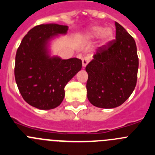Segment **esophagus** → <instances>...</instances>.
Instances as JSON below:
<instances>
[{"label": "esophagus", "instance_id": "1", "mask_svg": "<svg viewBox=\"0 0 155 155\" xmlns=\"http://www.w3.org/2000/svg\"><path fill=\"white\" fill-rule=\"evenodd\" d=\"M81 61H82V67L84 68L87 65V64L89 63L90 59L88 57H83L81 58Z\"/></svg>", "mask_w": 155, "mask_h": 155}]
</instances>
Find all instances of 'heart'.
<instances>
[{
	"instance_id": "1",
	"label": "heart",
	"mask_w": 155,
	"mask_h": 155,
	"mask_svg": "<svg viewBox=\"0 0 155 155\" xmlns=\"http://www.w3.org/2000/svg\"><path fill=\"white\" fill-rule=\"evenodd\" d=\"M86 38L88 39H99V45L101 47L107 46L114 38V31L110 27L105 28L102 25H94L89 27L86 31Z\"/></svg>"
}]
</instances>
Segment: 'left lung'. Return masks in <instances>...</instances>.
I'll use <instances>...</instances> for the list:
<instances>
[{
	"mask_svg": "<svg viewBox=\"0 0 155 155\" xmlns=\"http://www.w3.org/2000/svg\"><path fill=\"white\" fill-rule=\"evenodd\" d=\"M115 25L116 39L98 48L85 68L87 99L102 109L121 105L133 93L137 79L136 42L121 25Z\"/></svg>",
	"mask_w": 155,
	"mask_h": 155,
	"instance_id": "obj_1",
	"label": "left lung"
}]
</instances>
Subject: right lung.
<instances>
[{
  "label": "right lung",
  "instance_id": "1",
  "mask_svg": "<svg viewBox=\"0 0 155 155\" xmlns=\"http://www.w3.org/2000/svg\"><path fill=\"white\" fill-rule=\"evenodd\" d=\"M67 25L50 23L31 28L16 53L15 77L27 103L43 110L54 109L64 100V87L81 69L76 57L63 60L52 55V41L68 33Z\"/></svg>",
  "mask_w": 155,
  "mask_h": 155
}]
</instances>
